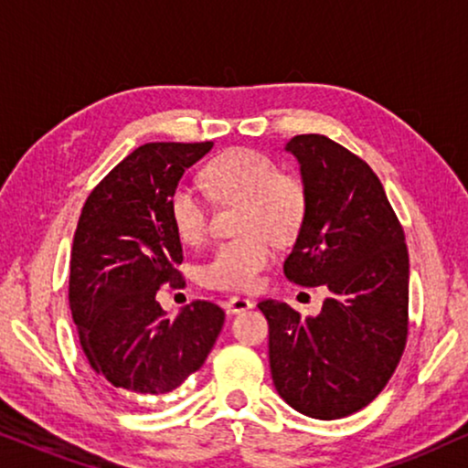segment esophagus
<instances>
[{
  "label": "esophagus",
  "mask_w": 468,
  "mask_h": 468,
  "mask_svg": "<svg viewBox=\"0 0 468 468\" xmlns=\"http://www.w3.org/2000/svg\"><path fill=\"white\" fill-rule=\"evenodd\" d=\"M254 306V303L250 302V299H246V297H230L229 302H227V314H241V313H246V310H250Z\"/></svg>",
  "instance_id": "esophagus-1"
}]
</instances>
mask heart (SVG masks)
I'll return each instance as SVG.
<instances>
[{"label":"heart","instance_id":"1","mask_svg":"<svg viewBox=\"0 0 468 468\" xmlns=\"http://www.w3.org/2000/svg\"><path fill=\"white\" fill-rule=\"evenodd\" d=\"M209 195L220 203H239L238 238L222 241L201 267V282L218 291H250L276 259L278 241L295 238L306 220L308 192L292 173L248 147L218 155L203 171ZM169 216L179 239L201 244L207 235V203L190 184H177L169 197Z\"/></svg>","mask_w":468,"mask_h":468}]
</instances>
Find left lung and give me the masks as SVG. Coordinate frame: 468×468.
Returning a JSON list of instances; mask_svg holds the SVG:
<instances>
[{
  "label": "left lung",
  "instance_id": "1",
  "mask_svg": "<svg viewBox=\"0 0 468 468\" xmlns=\"http://www.w3.org/2000/svg\"><path fill=\"white\" fill-rule=\"evenodd\" d=\"M308 192L306 220L284 261L299 286H325L321 314L276 299L270 366L280 398L314 420H340L381 394L409 334V250L383 184L359 155L323 134L286 143Z\"/></svg>",
  "mask_w": 468,
  "mask_h": 468
}]
</instances>
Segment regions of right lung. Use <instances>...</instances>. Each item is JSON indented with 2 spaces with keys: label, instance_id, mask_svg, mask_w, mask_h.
Returning a JSON list of instances; mask_svg holds the SVG:
<instances>
[{
  "label": "right lung",
  "instance_id": "add662e5",
  "mask_svg": "<svg viewBox=\"0 0 468 468\" xmlns=\"http://www.w3.org/2000/svg\"><path fill=\"white\" fill-rule=\"evenodd\" d=\"M214 143H145L87 197L72 241L70 310L96 375L130 394L179 388L207 359L224 313L197 302L169 319L155 292L184 286L169 197Z\"/></svg>",
  "mask_w": 468,
  "mask_h": 468
}]
</instances>
